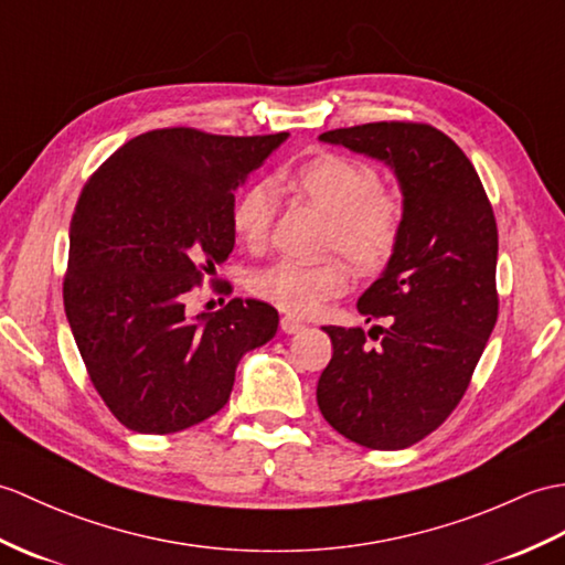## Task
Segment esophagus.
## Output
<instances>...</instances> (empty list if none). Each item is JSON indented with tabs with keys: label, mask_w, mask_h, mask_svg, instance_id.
I'll list each match as a JSON object with an SVG mask.
<instances>
[{
	"label": "esophagus",
	"mask_w": 565,
	"mask_h": 565,
	"mask_svg": "<svg viewBox=\"0 0 565 565\" xmlns=\"http://www.w3.org/2000/svg\"><path fill=\"white\" fill-rule=\"evenodd\" d=\"M281 330L286 334H296V332H303L306 324L300 322V320H296V318H291V315H286V318H281Z\"/></svg>",
	"instance_id": "obj_1"
}]
</instances>
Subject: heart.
<instances>
[{
  "label": "heart",
  "instance_id": "obj_1",
  "mask_svg": "<svg viewBox=\"0 0 565 565\" xmlns=\"http://www.w3.org/2000/svg\"><path fill=\"white\" fill-rule=\"evenodd\" d=\"M286 185L330 216L324 245L342 250L361 277H377L395 259L404 238V202L380 188L377 170L344 153L324 151L300 163L286 175ZM274 190L267 182L245 188L231 206V228L245 247H262L274 221ZM349 267L342 257H327L315 265L279 259L257 269L250 291L288 315L318 312L327 300L342 296Z\"/></svg>",
  "mask_w": 565,
  "mask_h": 565
}]
</instances>
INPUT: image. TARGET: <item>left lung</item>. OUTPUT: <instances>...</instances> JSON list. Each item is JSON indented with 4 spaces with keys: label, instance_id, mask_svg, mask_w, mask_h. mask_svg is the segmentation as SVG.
Wrapping results in <instances>:
<instances>
[{
    "label": "left lung",
    "instance_id": "left-lung-1",
    "mask_svg": "<svg viewBox=\"0 0 565 565\" xmlns=\"http://www.w3.org/2000/svg\"><path fill=\"white\" fill-rule=\"evenodd\" d=\"M342 143L395 168L404 238L392 265L359 300L361 327H324L332 359L318 406L334 430L371 450L426 438L460 404L498 320L493 206L475 166L440 129L369 122L330 129ZM371 335L381 344L371 348Z\"/></svg>",
    "mask_w": 565,
    "mask_h": 565
}]
</instances>
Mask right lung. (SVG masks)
Segmentation results:
<instances>
[{"mask_svg":"<svg viewBox=\"0 0 565 565\" xmlns=\"http://www.w3.org/2000/svg\"><path fill=\"white\" fill-rule=\"evenodd\" d=\"M286 137L151 129L78 194L64 312L90 383L129 430L166 436L214 416L243 353L277 334L279 312L262 300L190 320L185 298L233 250V190Z\"/></svg>","mask_w":565,"mask_h":565,"instance_id":"right-lung-1","label":"right lung"}]
</instances>
